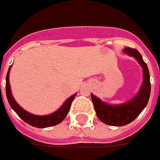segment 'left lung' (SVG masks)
I'll return each instance as SVG.
<instances>
[{
	"label": "left lung",
	"mask_w": 160,
	"mask_h": 160,
	"mask_svg": "<svg viewBox=\"0 0 160 160\" xmlns=\"http://www.w3.org/2000/svg\"><path fill=\"white\" fill-rule=\"evenodd\" d=\"M123 52L134 58L142 67L143 80L136 96L124 103L112 105L102 102L100 98L91 94V99L97 117L105 124L115 127L128 125L135 120L147 106L151 94L150 74L141 54L136 49L129 47L123 50Z\"/></svg>",
	"instance_id": "left-lung-1"
}]
</instances>
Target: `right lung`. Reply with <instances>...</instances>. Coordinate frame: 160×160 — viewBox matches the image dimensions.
<instances>
[{"label":"right lung","instance_id":"right-lung-1","mask_svg":"<svg viewBox=\"0 0 160 160\" xmlns=\"http://www.w3.org/2000/svg\"><path fill=\"white\" fill-rule=\"evenodd\" d=\"M11 67H12V65L8 69V73H7V77H6V94H7V98H8L9 105L20 118L29 125L38 128H45L52 127V126L58 125L60 122H63L64 119L66 117L69 110H70L71 104L72 101L74 100L77 93L70 96L58 110L53 112L52 114H46V115L32 114L20 107L13 98L9 83V73Z\"/></svg>","mask_w":160,"mask_h":160}]
</instances>
